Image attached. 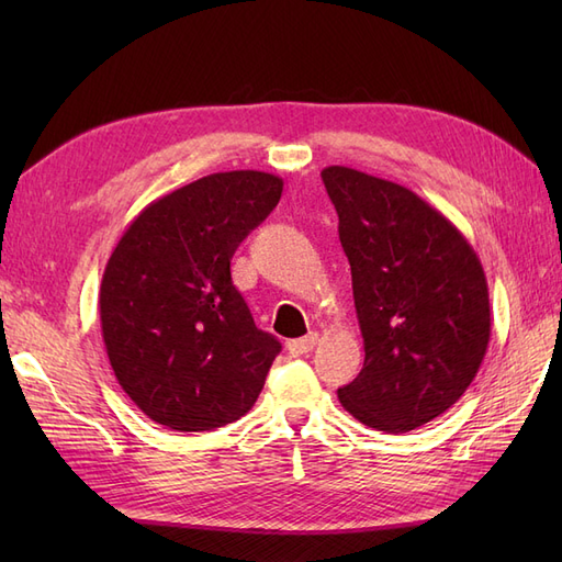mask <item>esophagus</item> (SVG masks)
I'll list each match as a JSON object with an SVG mask.
<instances>
[{
  "instance_id": "34e87169",
  "label": "esophagus",
  "mask_w": 562,
  "mask_h": 562,
  "mask_svg": "<svg viewBox=\"0 0 562 562\" xmlns=\"http://www.w3.org/2000/svg\"><path fill=\"white\" fill-rule=\"evenodd\" d=\"M316 342H318V335L316 333H310V335H304L300 339H291V342H288V353H291V356H304V353H310L316 347Z\"/></svg>"
}]
</instances>
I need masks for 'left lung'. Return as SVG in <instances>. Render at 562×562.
Instances as JSON below:
<instances>
[{
    "instance_id": "1",
    "label": "left lung",
    "mask_w": 562,
    "mask_h": 562,
    "mask_svg": "<svg viewBox=\"0 0 562 562\" xmlns=\"http://www.w3.org/2000/svg\"><path fill=\"white\" fill-rule=\"evenodd\" d=\"M351 265L366 361L337 389L370 429L413 431L462 398L490 342L479 255L450 220L403 184L347 166L321 171Z\"/></svg>"
}]
</instances>
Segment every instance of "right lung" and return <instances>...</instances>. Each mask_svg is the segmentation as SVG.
<instances>
[{"label": "right lung", "instance_id": "right-lung-1", "mask_svg": "<svg viewBox=\"0 0 562 562\" xmlns=\"http://www.w3.org/2000/svg\"><path fill=\"white\" fill-rule=\"evenodd\" d=\"M279 176L213 173L145 206L100 283V326L128 398L176 431H211L258 401L281 342L232 283L234 250L277 209Z\"/></svg>", "mask_w": 562, "mask_h": 562}]
</instances>
